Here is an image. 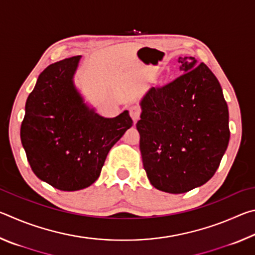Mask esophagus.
Masks as SVG:
<instances>
[{
	"mask_svg": "<svg viewBox=\"0 0 255 255\" xmlns=\"http://www.w3.org/2000/svg\"><path fill=\"white\" fill-rule=\"evenodd\" d=\"M140 108L138 106H131L130 108H129V114H130V117L132 118L133 123H136L138 119H139L140 117Z\"/></svg>",
	"mask_w": 255,
	"mask_h": 255,
	"instance_id": "34e87169",
	"label": "esophagus"
}]
</instances>
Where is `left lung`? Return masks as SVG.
I'll list each match as a JSON object with an SVG mask.
<instances>
[{"label":"left lung","mask_w":255,"mask_h":255,"mask_svg":"<svg viewBox=\"0 0 255 255\" xmlns=\"http://www.w3.org/2000/svg\"><path fill=\"white\" fill-rule=\"evenodd\" d=\"M181 74L140 101L139 148L150 184L183 193L215 174L230 141L222 86L206 64L179 57Z\"/></svg>","instance_id":"8db88e82"}]
</instances>
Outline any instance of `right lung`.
Instances as JSON below:
<instances>
[{
  "instance_id": "obj_1",
  "label": "right lung",
  "mask_w": 255,
  "mask_h": 255,
  "mask_svg": "<svg viewBox=\"0 0 255 255\" xmlns=\"http://www.w3.org/2000/svg\"><path fill=\"white\" fill-rule=\"evenodd\" d=\"M80 59L59 60L41 72L20 130L33 173L62 191L96 182L109 150L132 126L127 110L105 118L84 101L74 83Z\"/></svg>"
}]
</instances>
